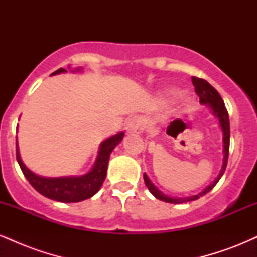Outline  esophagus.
I'll use <instances>...</instances> for the list:
<instances>
[{"mask_svg": "<svg viewBox=\"0 0 257 257\" xmlns=\"http://www.w3.org/2000/svg\"><path fill=\"white\" fill-rule=\"evenodd\" d=\"M144 126H145V122L139 116H133L125 122L126 131L131 133H141L144 131Z\"/></svg>", "mask_w": 257, "mask_h": 257, "instance_id": "34e87169", "label": "esophagus"}]
</instances>
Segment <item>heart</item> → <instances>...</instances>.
<instances>
[{"mask_svg": "<svg viewBox=\"0 0 257 257\" xmlns=\"http://www.w3.org/2000/svg\"><path fill=\"white\" fill-rule=\"evenodd\" d=\"M167 94L168 95H172V94H174V90H168Z\"/></svg>", "mask_w": 257, "mask_h": 257, "instance_id": "b5f03b06", "label": "heart"}]
</instances>
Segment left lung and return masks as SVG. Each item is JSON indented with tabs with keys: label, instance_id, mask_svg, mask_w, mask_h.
Listing matches in <instances>:
<instances>
[{
	"label": "left lung",
	"instance_id": "1",
	"mask_svg": "<svg viewBox=\"0 0 257 257\" xmlns=\"http://www.w3.org/2000/svg\"><path fill=\"white\" fill-rule=\"evenodd\" d=\"M192 83L194 85V91L197 93V95L199 96V102L200 104H208L213 110V113L219 118L221 129H222L223 133V164L222 169L217 176V179L215 180L211 185H209L208 187L204 188L199 194H196V196L186 197V198H173V197H168L164 193H162L161 191L156 187L155 185L152 184L151 180L147 178L146 174H144V180H145V185L149 188V191L151 192L156 198L159 200H163V202L167 203H174V204H180V203H186V202H192V200L198 199L199 197L204 196L208 192H210L211 190L215 187V185L219 182L221 176L225 173L226 167H227V161H228V153H229V118H228V112H227V108L225 104H223V100L221 98V95L211 84H209L205 79L198 78V77H192ZM180 119H175L174 122L170 123L169 128L172 129L174 125L178 124Z\"/></svg>",
	"mask_w": 257,
	"mask_h": 257
}]
</instances>
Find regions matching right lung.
<instances>
[{
  "label": "right lung",
  "instance_id": "right-lung-1",
  "mask_svg": "<svg viewBox=\"0 0 257 257\" xmlns=\"http://www.w3.org/2000/svg\"><path fill=\"white\" fill-rule=\"evenodd\" d=\"M65 71L66 70L59 69L52 75H57V73ZM123 137H124V133H118V134L105 140L100 145L98 158H96L93 169L83 176H69V178H42V176H38L31 170H29L23 163L19 156V151H18V144L16 153L17 161L24 176L38 193L49 199L58 200V202H81V200L90 198L100 190L106 178L108 159H110L112 150L122 141Z\"/></svg>",
  "mask_w": 257,
  "mask_h": 257
}]
</instances>
